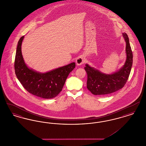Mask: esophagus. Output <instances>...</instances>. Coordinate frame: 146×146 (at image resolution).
<instances>
[{"instance_id":"34e87169","label":"esophagus","mask_w":146,"mask_h":146,"mask_svg":"<svg viewBox=\"0 0 146 146\" xmlns=\"http://www.w3.org/2000/svg\"><path fill=\"white\" fill-rule=\"evenodd\" d=\"M76 62L77 66H80L85 62V58L83 56H80L76 58Z\"/></svg>"}]
</instances>
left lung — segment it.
<instances>
[{"label": "left lung", "mask_w": 146, "mask_h": 146, "mask_svg": "<svg viewBox=\"0 0 146 146\" xmlns=\"http://www.w3.org/2000/svg\"><path fill=\"white\" fill-rule=\"evenodd\" d=\"M126 42V59L120 69L111 74H106L100 72L88 64L84 69L88 75L87 88L95 95H104L111 94L123 88L130 75L132 65V50L129 39L126 33H123Z\"/></svg>", "instance_id": "obj_1"}]
</instances>
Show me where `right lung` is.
<instances>
[{"mask_svg": "<svg viewBox=\"0 0 146 146\" xmlns=\"http://www.w3.org/2000/svg\"><path fill=\"white\" fill-rule=\"evenodd\" d=\"M24 36L17 44L15 60V74L23 88L29 93L43 98L55 97L62 91L66 80L76 67V63L40 73L29 68L25 62L21 51Z\"/></svg>", "mask_w": 146, "mask_h": 146, "instance_id": "obj_1", "label": "right lung"}]
</instances>
